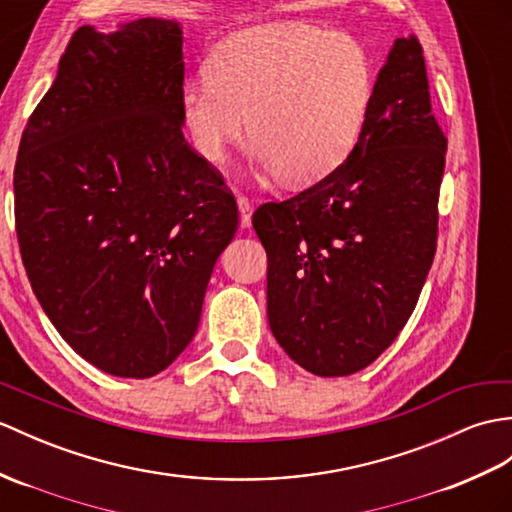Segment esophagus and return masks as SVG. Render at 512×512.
<instances>
[{"mask_svg": "<svg viewBox=\"0 0 512 512\" xmlns=\"http://www.w3.org/2000/svg\"><path fill=\"white\" fill-rule=\"evenodd\" d=\"M237 207H240V222H242V227L248 229V227H251V213H253L251 200H248L246 196H237Z\"/></svg>", "mask_w": 512, "mask_h": 512, "instance_id": "obj_1", "label": "esophagus"}]
</instances>
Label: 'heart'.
Segmentation results:
<instances>
[{"instance_id":"obj_1","label":"heart","mask_w":512,"mask_h":512,"mask_svg":"<svg viewBox=\"0 0 512 512\" xmlns=\"http://www.w3.org/2000/svg\"><path fill=\"white\" fill-rule=\"evenodd\" d=\"M375 71L351 34L305 23L259 26L222 43L207 78L187 80L178 115L189 144L220 163L248 137L288 185H312L349 157L373 102Z\"/></svg>"}]
</instances>
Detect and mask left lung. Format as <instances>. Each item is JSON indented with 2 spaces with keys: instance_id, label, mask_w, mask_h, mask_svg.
Instances as JSON below:
<instances>
[{
  "instance_id": "left-lung-1",
  "label": "left lung",
  "mask_w": 512,
  "mask_h": 512,
  "mask_svg": "<svg viewBox=\"0 0 512 512\" xmlns=\"http://www.w3.org/2000/svg\"><path fill=\"white\" fill-rule=\"evenodd\" d=\"M445 152L423 47L397 39L349 157L253 213L272 336L305 371L358 373L406 327L436 255Z\"/></svg>"
}]
</instances>
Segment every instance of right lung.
I'll return each mask as SVG.
<instances>
[{
  "mask_svg": "<svg viewBox=\"0 0 512 512\" xmlns=\"http://www.w3.org/2000/svg\"><path fill=\"white\" fill-rule=\"evenodd\" d=\"M183 32L137 19L71 37L15 163L23 268L58 334L144 379L192 342L237 202L183 137Z\"/></svg>",
  "mask_w": 512,
  "mask_h": 512,
  "instance_id": "1",
  "label": "right lung"
}]
</instances>
